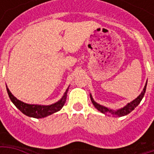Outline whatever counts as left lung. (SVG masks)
<instances>
[{
	"instance_id": "left-lung-1",
	"label": "left lung",
	"mask_w": 154,
	"mask_h": 154,
	"mask_svg": "<svg viewBox=\"0 0 154 154\" xmlns=\"http://www.w3.org/2000/svg\"><path fill=\"white\" fill-rule=\"evenodd\" d=\"M146 87H147V82H146L145 86H144V88H143V90L141 92V94L139 95V97H137L136 99H134V100H132L130 103H128L125 106H124L121 109H119V110H111V109H109V108H107L106 106H101L100 104L97 103L94 99L91 97V95L90 94V97H91V102L94 105V106L97 108V110L100 111L101 113L105 114V115H112V116H119V117H121V116H125L126 115H128L129 114L132 110H134V108L136 106H138V105L140 103V101L142 100L143 97L144 96V93H145L146 91Z\"/></svg>"
}]
</instances>
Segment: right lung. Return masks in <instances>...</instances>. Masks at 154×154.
I'll return each instance as SVG.
<instances>
[{
	"instance_id": "1",
	"label": "right lung",
	"mask_w": 154,
	"mask_h": 154,
	"mask_svg": "<svg viewBox=\"0 0 154 154\" xmlns=\"http://www.w3.org/2000/svg\"><path fill=\"white\" fill-rule=\"evenodd\" d=\"M68 88L65 91L63 94V97L57 102L49 106H41V105H30V104H27L23 102L21 100H18L16 97H15L12 93L10 91L8 87H6V90H7V93L9 95V97L11 100L13 104L15 106L18 108L19 110L21 111L22 113L25 114V116H29V117H33V118H36V119H40V118H44L47 117L48 116H50L52 114L57 112L58 110H60L64 104L66 102V99H67V94Z\"/></svg>"
}]
</instances>
